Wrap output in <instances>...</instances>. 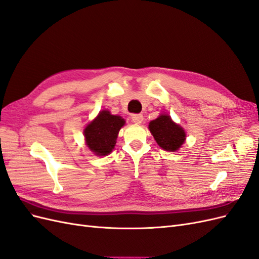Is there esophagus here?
<instances>
[{
  "instance_id": "1",
  "label": "esophagus",
  "mask_w": 259,
  "mask_h": 259,
  "mask_svg": "<svg viewBox=\"0 0 259 259\" xmlns=\"http://www.w3.org/2000/svg\"><path fill=\"white\" fill-rule=\"evenodd\" d=\"M132 121L135 124H140L144 121V116L143 114H133L132 115Z\"/></svg>"
}]
</instances>
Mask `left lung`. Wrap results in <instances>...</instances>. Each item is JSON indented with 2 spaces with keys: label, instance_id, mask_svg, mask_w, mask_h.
<instances>
[{
  "label": "left lung",
  "instance_id": "1",
  "mask_svg": "<svg viewBox=\"0 0 259 259\" xmlns=\"http://www.w3.org/2000/svg\"><path fill=\"white\" fill-rule=\"evenodd\" d=\"M149 130L155 142L166 151H176L185 143L184 128L171 121L167 114H161L158 119L149 123Z\"/></svg>",
  "mask_w": 259,
  "mask_h": 259
}]
</instances>
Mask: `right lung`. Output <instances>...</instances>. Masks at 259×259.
Instances as JSON below:
<instances>
[{"label": "right lung", "mask_w": 259, "mask_h": 259, "mask_svg": "<svg viewBox=\"0 0 259 259\" xmlns=\"http://www.w3.org/2000/svg\"><path fill=\"white\" fill-rule=\"evenodd\" d=\"M124 124V119L119 115H112L107 110L99 112L96 119L84 130L86 145L97 155L109 154L114 148L117 134Z\"/></svg>", "instance_id": "right-lung-1"}]
</instances>
